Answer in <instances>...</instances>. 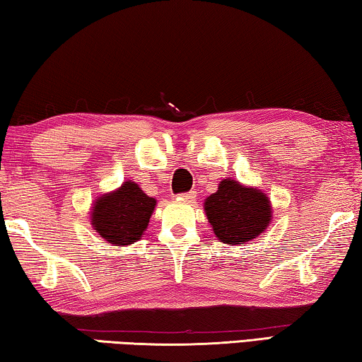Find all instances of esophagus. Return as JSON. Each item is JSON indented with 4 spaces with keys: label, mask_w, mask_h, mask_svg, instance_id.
I'll list each match as a JSON object with an SVG mask.
<instances>
[{
    "label": "esophagus",
    "mask_w": 362,
    "mask_h": 362,
    "mask_svg": "<svg viewBox=\"0 0 362 362\" xmlns=\"http://www.w3.org/2000/svg\"><path fill=\"white\" fill-rule=\"evenodd\" d=\"M195 198H197V192H188V193H183V195H180V199H183V202H188V203L195 202Z\"/></svg>",
    "instance_id": "34e87169"
}]
</instances>
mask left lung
Segmentation results:
<instances>
[{
  "label": "left lung",
  "mask_w": 362,
  "mask_h": 362,
  "mask_svg": "<svg viewBox=\"0 0 362 362\" xmlns=\"http://www.w3.org/2000/svg\"><path fill=\"white\" fill-rule=\"evenodd\" d=\"M204 213L219 242L247 244L272 224L273 208L267 193L234 179L219 182L218 190L204 199Z\"/></svg>",
  "instance_id": "1"
}]
</instances>
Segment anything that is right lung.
Listing matches in <instances>:
<instances>
[{
  "label": "right lung",
  "instance_id": "obj_1",
  "mask_svg": "<svg viewBox=\"0 0 362 362\" xmlns=\"http://www.w3.org/2000/svg\"><path fill=\"white\" fill-rule=\"evenodd\" d=\"M156 203V198L148 197L138 183L127 180L117 190L95 198L89 211L90 226L109 244L129 245L148 229Z\"/></svg>",
  "mask_w": 362,
  "mask_h": 362
}]
</instances>
